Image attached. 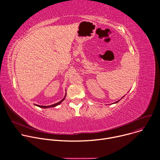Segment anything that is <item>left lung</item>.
I'll return each mask as SVG.
<instances>
[{"instance_id": "left-lung-1", "label": "left lung", "mask_w": 160, "mask_h": 160, "mask_svg": "<svg viewBox=\"0 0 160 160\" xmlns=\"http://www.w3.org/2000/svg\"><path fill=\"white\" fill-rule=\"evenodd\" d=\"M118 101H117V102H114V103H117Z\"/></svg>"}]
</instances>
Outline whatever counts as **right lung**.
Masks as SVG:
<instances>
[{
    "label": "right lung",
    "mask_w": 160,
    "mask_h": 160,
    "mask_svg": "<svg viewBox=\"0 0 160 160\" xmlns=\"http://www.w3.org/2000/svg\"><path fill=\"white\" fill-rule=\"evenodd\" d=\"M66 94H65V96L64 97V98H63L61 101H60L59 102H57V103H56V104H52V105H50V106H40V105H37V104H35V105L37 106H38V107H39V108H48L55 107V106H56L60 104L64 100V99H65V98H66Z\"/></svg>",
    "instance_id": "right-lung-1"
}]
</instances>
